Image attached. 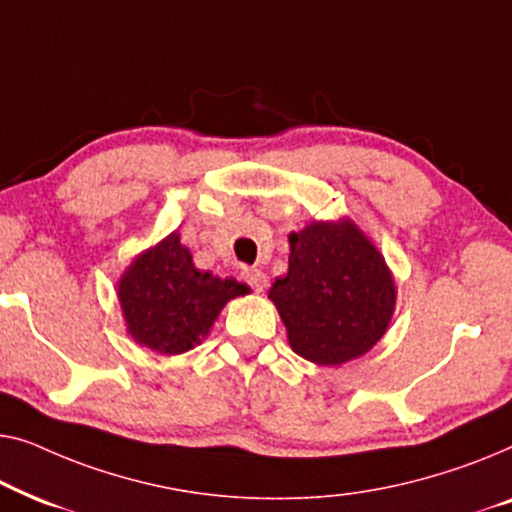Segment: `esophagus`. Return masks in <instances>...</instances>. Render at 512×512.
Here are the masks:
<instances>
[{
  "instance_id": "obj_1",
  "label": "esophagus",
  "mask_w": 512,
  "mask_h": 512,
  "mask_svg": "<svg viewBox=\"0 0 512 512\" xmlns=\"http://www.w3.org/2000/svg\"><path fill=\"white\" fill-rule=\"evenodd\" d=\"M243 278H246V283L253 285L255 292H264L266 285H269V276L262 269H246L243 271Z\"/></svg>"
}]
</instances>
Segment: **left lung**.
<instances>
[{"label": "left lung", "instance_id": "obj_1", "mask_svg": "<svg viewBox=\"0 0 512 512\" xmlns=\"http://www.w3.org/2000/svg\"><path fill=\"white\" fill-rule=\"evenodd\" d=\"M269 299L299 357L341 366L385 336L397 283L355 220H315L290 234L287 273L271 285Z\"/></svg>", "mask_w": 512, "mask_h": 512}]
</instances>
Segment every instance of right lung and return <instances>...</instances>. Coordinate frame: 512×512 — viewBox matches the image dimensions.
<instances>
[{
    "label": "right lung",
    "mask_w": 512,
    "mask_h": 512,
    "mask_svg": "<svg viewBox=\"0 0 512 512\" xmlns=\"http://www.w3.org/2000/svg\"><path fill=\"white\" fill-rule=\"evenodd\" d=\"M248 292L246 283L197 269L178 232L136 255L118 280L127 334L160 355H181L199 345L227 301Z\"/></svg>",
    "instance_id": "add662e5"
}]
</instances>
